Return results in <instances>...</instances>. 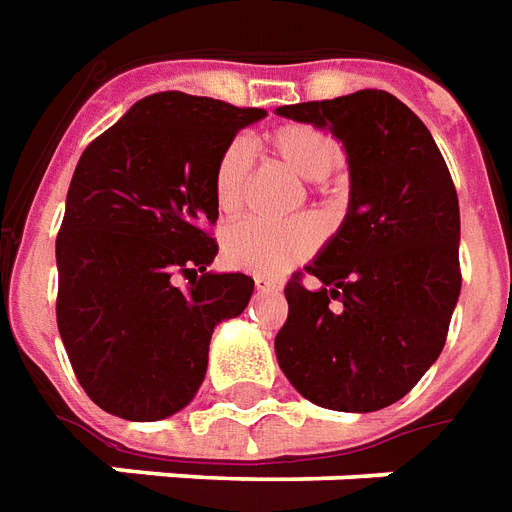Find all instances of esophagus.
I'll return each instance as SVG.
<instances>
[{"mask_svg": "<svg viewBox=\"0 0 512 512\" xmlns=\"http://www.w3.org/2000/svg\"><path fill=\"white\" fill-rule=\"evenodd\" d=\"M256 289H259V292H281V281L259 275V278H256Z\"/></svg>", "mask_w": 512, "mask_h": 512, "instance_id": "esophagus-1", "label": "esophagus"}]
</instances>
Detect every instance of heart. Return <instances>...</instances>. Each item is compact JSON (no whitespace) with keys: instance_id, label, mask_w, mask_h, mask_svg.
Returning a JSON list of instances; mask_svg holds the SVG:
<instances>
[{"instance_id":"obj_1","label":"heart","mask_w":512,"mask_h":512,"mask_svg":"<svg viewBox=\"0 0 512 512\" xmlns=\"http://www.w3.org/2000/svg\"><path fill=\"white\" fill-rule=\"evenodd\" d=\"M267 154L300 179L311 181L320 192L331 184V170L342 159V146L331 132L314 123H281L264 134ZM253 157L245 140H231L223 146L212 170V192L217 209L234 215L248 198ZM322 242V223L317 217L300 215L289 223H256L239 220L223 228V259L237 270L253 275H281L297 262L308 259Z\"/></svg>"}]
</instances>
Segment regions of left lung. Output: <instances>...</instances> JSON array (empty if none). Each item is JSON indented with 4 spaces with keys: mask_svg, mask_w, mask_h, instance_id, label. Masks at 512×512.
Listing matches in <instances>:
<instances>
[{
    "mask_svg": "<svg viewBox=\"0 0 512 512\" xmlns=\"http://www.w3.org/2000/svg\"><path fill=\"white\" fill-rule=\"evenodd\" d=\"M342 140L350 209L336 237L286 281L275 355L306 400L331 411L389 408L447 342L460 295L458 192L433 134L397 96L358 90L278 107Z\"/></svg>",
    "mask_w": 512,
    "mask_h": 512,
    "instance_id": "obj_1",
    "label": "left lung"
}]
</instances>
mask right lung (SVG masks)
Instances as JSON below:
<instances>
[{
  "label": "right lung",
  "instance_id": "1",
  "mask_svg": "<svg viewBox=\"0 0 512 512\" xmlns=\"http://www.w3.org/2000/svg\"><path fill=\"white\" fill-rule=\"evenodd\" d=\"M264 115L165 90L82 151L57 231V328L101 411L129 422L181 411L204 383L215 325L248 306L250 275L206 270L217 256L212 170Z\"/></svg>",
  "mask_w": 512,
  "mask_h": 512
}]
</instances>
